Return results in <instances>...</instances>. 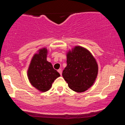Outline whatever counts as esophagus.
Returning <instances> with one entry per match:
<instances>
[{"label":"esophagus","instance_id":"34e87169","mask_svg":"<svg viewBox=\"0 0 125 125\" xmlns=\"http://www.w3.org/2000/svg\"><path fill=\"white\" fill-rule=\"evenodd\" d=\"M58 71V72L60 73V74H61V75H62V71L61 69H59Z\"/></svg>","mask_w":125,"mask_h":125}]
</instances>
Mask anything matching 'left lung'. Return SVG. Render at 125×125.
Instances as JSON below:
<instances>
[{"instance_id": "left-lung-1", "label": "left lung", "mask_w": 125, "mask_h": 125, "mask_svg": "<svg viewBox=\"0 0 125 125\" xmlns=\"http://www.w3.org/2000/svg\"><path fill=\"white\" fill-rule=\"evenodd\" d=\"M67 66L62 73L70 89L83 92L94 84L98 73V65L88 50L76 46L66 53Z\"/></svg>"}]
</instances>
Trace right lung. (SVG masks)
<instances>
[{
    "instance_id": "obj_1",
    "label": "right lung",
    "mask_w": 125,
    "mask_h": 125,
    "mask_svg": "<svg viewBox=\"0 0 125 125\" xmlns=\"http://www.w3.org/2000/svg\"><path fill=\"white\" fill-rule=\"evenodd\" d=\"M48 53L46 48L40 49L31 58L27 73L31 84L42 92L49 90L54 80L61 76L47 61Z\"/></svg>"
}]
</instances>
